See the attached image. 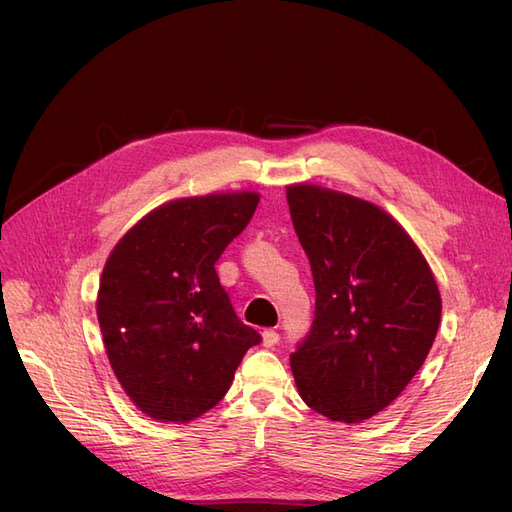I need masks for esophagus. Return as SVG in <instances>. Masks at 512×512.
Returning <instances> with one entry per match:
<instances>
[{"instance_id":"esophagus-1","label":"esophagus","mask_w":512,"mask_h":512,"mask_svg":"<svg viewBox=\"0 0 512 512\" xmlns=\"http://www.w3.org/2000/svg\"><path fill=\"white\" fill-rule=\"evenodd\" d=\"M277 342H280V333L273 331V329L262 331V346H265V348H273Z\"/></svg>"}]
</instances>
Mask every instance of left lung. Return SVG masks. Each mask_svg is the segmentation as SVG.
Listing matches in <instances>:
<instances>
[{
	"instance_id": "obj_1",
	"label": "left lung",
	"mask_w": 512,
	"mask_h": 512,
	"mask_svg": "<svg viewBox=\"0 0 512 512\" xmlns=\"http://www.w3.org/2000/svg\"><path fill=\"white\" fill-rule=\"evenodd\" d=\"M286 198L316 288L312 329L290 354L294 382L331 421H367L425 363L442 316L438 284L374 203L312 183L288 185Z\"/></svg>"
}]
</instances>
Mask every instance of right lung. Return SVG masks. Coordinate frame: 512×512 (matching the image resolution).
Returning a JSON list of instances; mask_svg holds the SVG:
<instances>
[{
	"label": "right lung",
	"mask_w": 512,
	"mask_h": 512,
	"mask_svg": "<svg viewBox=\"0 0 512 512\" xmlns=\"http://www.w3.org/2000/svg\"><path fill=\"white\" fill-rule=\"evenodd\" d=\"M258 200L256 192L170 200L106 260L96 312L108 363L134 406L156 421L188 423L211 410L243 354L260 344L215 273Z\"/></svg>",
	"instance_id": "right-lung-1"
}]
</instances>
